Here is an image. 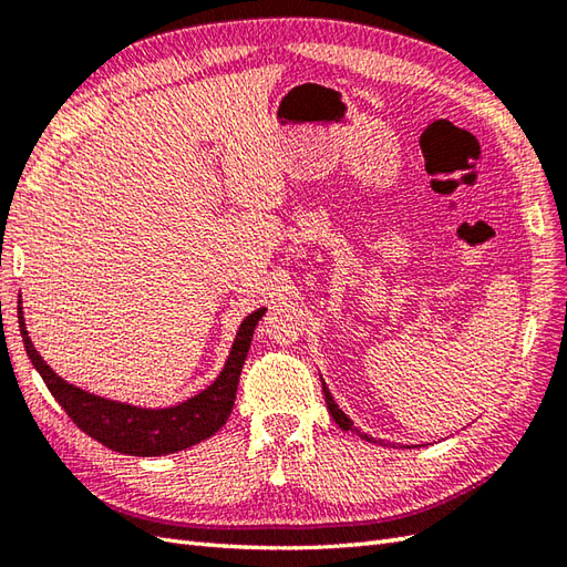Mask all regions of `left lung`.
Listing matches in <instances>:
<instances>
[{
    "label": "left lung",
    "mask_w": 567,
    "mask_h": 567,
    "mask_svg": "<svg viewBox=\"0 0 567 567\" xmlns=\"http://www.w3.org/2000/svg\"><path fill=\"white\" fill-rule=\"evenodd\" d=\"M323 396H327V406H329V414L333 416V421H336V424H339L343 431H355L358 433V436L360 439H365V441H370L372 443V439L368 436V433H360L358 429H353V421L351 419H348L343 412H341V409H339V404H336L333 402V396H331V392H329V388H327V382H323ZM406 449H416V445H406Z\"/></svg>",
    "instance_id": "8db88e82"
}]
</instances>
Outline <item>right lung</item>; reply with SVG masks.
<instances>
[{
  "mask_svg": "<svg viewBox=\"0 0 567 567\" xmlns=\"http://www.w3.org/2000/svg\"><path fill=\"white\" fill-rule=\"evenodd\" d=\"M265 307L252 311V315H248L244 323H240L226 365L207 390H202L199 394L189 396V400L175 406L146 409L104 400V396L84 392L75 388V384L65 382L63 378H58L29 339L19 299V329L23 348H27L33 368L39 370L45 388L51 390L58 404L65 409V414L72 421H75V426L82 429L94 441H100L106 449H112L116 453L141 457L185 451L189 445L214 436V433L226 424V419L231 414L236 402L240 368L246 363L252 331H256Z\"/></svg>",
  "mask_w": 567,
  "mask_h": 567,
  "instance_id": "add662e5",
  "label": "right lung"
}]
</instances>
